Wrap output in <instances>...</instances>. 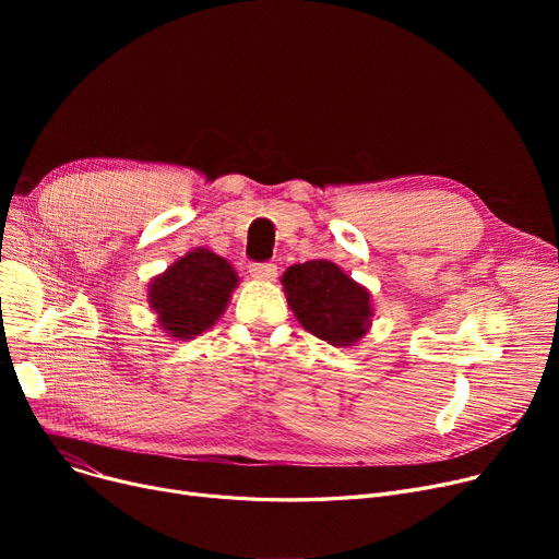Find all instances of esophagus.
<instances>
[{
    "label": "esophagus",
    "instance_id": "esophagus-1",
    "mask_svg": "<svg viewBox=\"0 0 559 559\" xmlns=\"http://www.w3.org/2000/svg\"><path fill=\"white\" fill-rule=\"evenodd\" d=\"M251 276L258 281H274L278 274V267L274 262H253L249 267Z\"/></svg>",
    "mask_w": 559,
    "mask_h": 559
}]
</instances>
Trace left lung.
<instances>
[{
  "label": "left lung",
  "instance_id": "8db88e82",
  "mask_svg": "<svg viewBox=\"0 0 559 559\" xmlns=\"http://www.w3.org/2000/svg\"><path fill=\"white\" fill-rule=\"evenodd\" d=\"M292 312L314 337L354 346L371 326V295L331 260L292 264L281 278Z\"/></svg>",
  "mask_w": 559,
  "mask_h": 559
}]
</instances>
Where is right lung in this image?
Listing matches in <instances>:
<instances>
[{"label": "right lung", "mask_w": 559, "mask_h": 559, "mask_svg": "<svg viewBox=\"0 0 559 559\" xmlns=\"http://www.w3.org/2000/svg\"><path fill=\"white\" fill-rule=\"evenodd\" d=\"M238 274L211 249H194L150 283V306L160 329L176 340H192L224 314Z\"/></svg>", "instance_id": "1"}]
</instances>
